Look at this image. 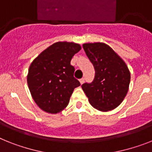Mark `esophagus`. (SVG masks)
<instances>
[{"label":"esophagus","instance_id":"34e87169","mask_svg":"<svg viewBox=\"0 0 152 152\" xmlns=\"http://www.w3.org/2000/svg\"><path fill=\"white\" fill-rule=\"evenodd\" d=\"M79 81H80V83H81V85H82V84H83L84 82H85V78H84V77H82V78L80 79Z\"/></svg>","mask_w":152,"mask_h":152}]
</instances>
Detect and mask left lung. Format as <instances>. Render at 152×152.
I'll return each mask as SVG.
<instances>
[{
  "mask_svg": "<svg viewBox=\"0 0 152 152\" xmlns=\"http://www.w3.org/2000/svg\"><path fill=\"white\" fill-rule=\"evenodd\" d=\"M83 48L96 71L93 81L81 85L84 92L96 110L102 112L114 110L128 91L130 81L128 67L106 43H84Z\"/></svg>",
  "mask_w": 152,
  "mask_h": 152,
  "instance_id": "8db88e82",
  "label": "left lung"
}]
</instances>
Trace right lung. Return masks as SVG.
I'll return each instance as SVG.
<instances>
[{"mask_svg":"<svg viewBox=\"0 0 152 152\" xmlns=\"http://www.w3.org/2000/svg\"><path fill=\"white\" fill-rule=\"evenodd\" d=\"M81 49L77 43L57 42L42 51L32 62L27 82L37 106L49 113H57L68 105L75 88L81 85L71 65Z\"/></svg>","mask_w":152,"mask_h":152,"instance_id":"obj_1","label":"right lung"}]
</instances>
